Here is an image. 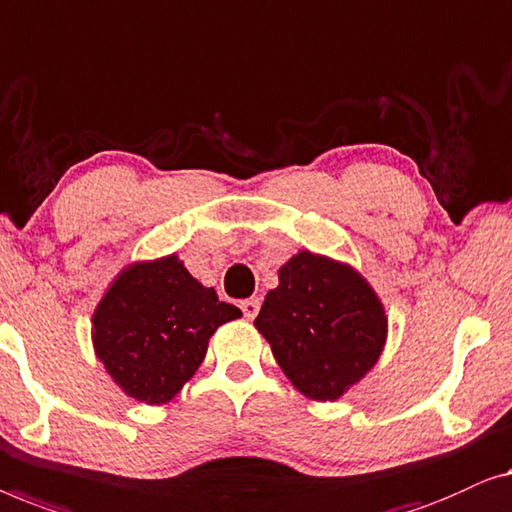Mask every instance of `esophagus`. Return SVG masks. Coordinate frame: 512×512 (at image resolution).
Segmentation results:
<instances>
[{
	"label": "esophagus",
	"mask_w": 512,
	"mask_h": 512,
	"mask_svg": "<svg viewBox=\"0 0 512 512\" xmlns=\"http://www.w3.org/2000/svg\"><path fill=\"white\" fill-rule=\"evenodd\" d=\"M259 299H246V301H241V311H243V315H246V320H255L257 318V313H259Z\"/></svg>",
	"instance_id": "1"
}]
</instances>
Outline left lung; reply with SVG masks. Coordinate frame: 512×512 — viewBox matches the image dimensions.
Returning <instances> with one entry per match:
<instances>
[{
	"label": "left lung",
	"mask_w": 512,
	"mask_h": 512,
	"mask_svg": "<svg viewBox=\"0 0 512 512\" xmlns=\"http://www.w3.org/2000/svg\"><path fill=\"white\" fill-rule=\"evenodd\" d=\"M255 327L294 387L334 401L378 362L387 336L383 304L348 264L301 250L278 271Z\"/></svg>",
	"instance_id": "left-lung-1"
}]
</instances>
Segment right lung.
Returning <instances> with one entry per match:
<instances>
[{
    "instance_id": "right-lung-1",
    "label": "right lung",
    "mask_w": 512,
    "mask_h": 512,
    "mask_svg": "<svg viewBox=\"0 0 512 512\" xmlns=\"http://www.w3.org/2000/svg\"><path fill=\"white\" fill-rule=\"evenodd\" d=\"M241 318L176 255L132 264L99 301L92 341L111 378L136 401L167 403L204 362L208 338Z\"/></svg>"
}]
</instances>
